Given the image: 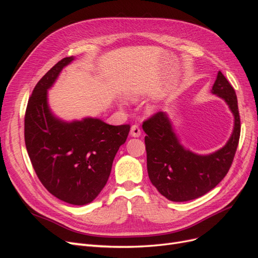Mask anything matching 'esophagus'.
I'll use <instances>...</instances> for the list:
<instances>
[{"label": "esophagus", "mask_w": 258, "mask_h": 258, "mask_svg": "<svg viewBox=\"0 0 258 258\" xmlns=\"http://www.w3.org/2000/svg\"><path fill=\"white\" fill-rule=\"evenodd\" d=\"M130 135H131V137H134V138H139L140 136H141V129H140L138 124H134V126L131 127Z\"/></svg>", "instance_id": "esophagus-1"}]
</instances>
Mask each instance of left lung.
I'll list each match as a JSON object with an SVG mask.
<instances>
[{
    "mask_svg": "<svg viewBox=\"0 0 258 258\" xmlns=\"http://www.w3.org/2000/svg\"><path fill=\"white\" fill-rule=\"evenodd\" d=\"M212 93L225 100L235 116L228 142L213 154L202 156L184 148L165 112L156 113L143 121L148 176L162 196L171 201L182 202L204 196L222 181L231 167L241 124L235 89L221 71Z\"/></svg>",
    "mask_w": 258,
    "mask_h": 258,
    "instance_id": "left-lung-1",
    "label": "left lung"
}]
</instances>
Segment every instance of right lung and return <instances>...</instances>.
<instances>
[{
	"label": "right lung",
	"instance_id": "add662e5",
	"mask_svg": "<svg viewBox=\"0 0 258 258\" xmlns=\"http://www.w3.org/2000/svg\"><path fill=\"white\" fill-rule=\"evenodd\" d=\"M73 60H60L36 84L25 115V142L45 188L67 204L84 206L103 189L130 124L112 126L98 118L67 122L52 115L47 90Z\"/></svg>",
	"mask_w": 258,
	"mask_h": 258
}]
</instances>
